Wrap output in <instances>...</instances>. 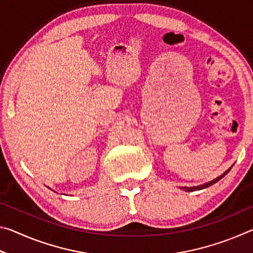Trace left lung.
Masks as SVG:
<instances>
[{"instance_id": "left-lung-1", "label": "left lung", "mask_w": 253, "mask_h": 253, "mask_svg": "<svg viewBox=\"0 0 253 253\" xmlns=\"http://www.w3.org/2000/svg\"><path fill=\"white\" fill-rule=\"evenodd\" d=\"M229 172V170H228ZM226 172V173H228ZM225 173V174H226ZM224 174V175H225ZM224 175H222V176H220V177H217L216 179H214V181H212V182H210V183H207V184H204V185H201V186H195V187H184V190H186V191H188V192H193V191H195V190H202V188H205V187H209V186H211L212 184H214V183H216L217 181H219V179H221L222 177L224 176Z\"/></svg>"}]
</instances>
